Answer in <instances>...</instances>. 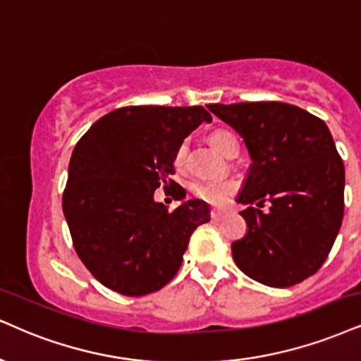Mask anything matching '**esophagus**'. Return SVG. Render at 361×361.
<instances>
[{"mask_svg": "<svg viewBox=\"0 0 361 361\" xmlns=\"http://www.w3.org/2000/svg\"><path fill=\"white\" fill-rule=\"evenodd\" d=\"M211 219L216 221V222L222 221V219H224V212H222V211H211Z\"/></svg>", "mask_w": 361, "mask_h": 361, "instance_id": "34e87169", "label": "esophagus"}]
</instances>
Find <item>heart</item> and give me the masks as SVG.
<instances>
[{
    "mask_svg": "<svg viewBox=\"0 0 361 361\" xmlns=\"http://www.w3.org/2000/svg\"><path fill=\"white\" fill-rule=\"evenodd\" d=\"M211 144L214 149L222 155L238 154L239 142L238 137L233 132L224 130V128H217L211 133ZM185 162V144H180L177 147L176 154H173V164L177 169L184 167ZM190 190L197 199L201 201L212 204V206H224L229 201V197L235 192V182L233 179H202L194 180L190 184Z\"/></svg>",
    "mask_w": 361,
    "mask_h": 361,
    "instance_id": "b5f03b06",
    "label": "heart"
}]
</instances>
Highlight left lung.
Masks as SVG:
<instances>
[{
    "instance_id": "left-lung-1",
    "label": "left lung",
    "mask_w": 361,
    "mask_h": 361,
    "mask_svg": "<svg viewBox=\"0 0 361 361\" xmlns=\"http://www.w3.org/2000/svg\"><path fill=\"white\" fill-rule=\"evenodd\" d=\"M246 144L252 164L238 202L247 233L235 264L257 283L288 288L322 268L345 211V166L326 123L283 102L211 104ZM268 203L270 209L259 207Z\"/></svg>"
}]
</instances>
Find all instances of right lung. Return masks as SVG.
Wrapping results in <instances>:
<instances>
[{
	"label": "right lung",
	"mask_w": 361,
	"mask_h": 361,
	"mask_svg": "<svg viewBox=\"0 0 361 361\" xmlns=\"http://www.w3.org/2000/svg\"><path fill=\"white\" fill-rule=\"evenodd\" d=\"M212 117L204 106H122L106 114L75 145L63 190L73 247L104 286L126 296L159 291L177 274L195 228L211 219L199 199L173 211L154 201L171 179L173 154Z\"/></svg>",
	"instance_id": "1"
}]
</instances>
